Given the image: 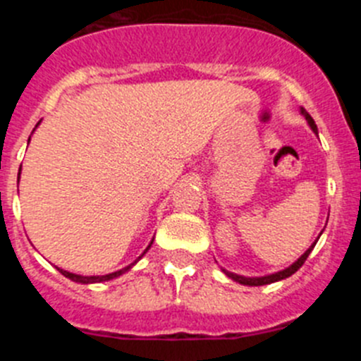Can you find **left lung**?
Returning a JSON list of instances; mask_svg holds the SVG:
<instances>
[{
  "mask_svg": "<svg viewBox=\"0 0 361 361\" xmlns=\"http://www.w3.org/2000/svg\"><path fill=\"white\" fill-rule=\"evenodd\" d=\"M300 114H302V116L305 117V121H307V124H309V126H311L312 132H314L318 135V128H317V124H314V121H312V117L309 116V114L304 110V108H300ZM320 235H322V233H320ZM318 238H320V237H318ZM317 242L318 240L312 242V244L309 245V250L305 251V253L302 255V257H300L298 260H296V262H293L291 266L286 267V269L276 271V273H271V275H266V276H242V275H237V273H231V271H226L224 267H222V271H224V273H226V276H229V279L235 280V282L242 283V286H267V283L280 282V280H283V279H288V276L295 275L296 271H298L300 267L304 266V262H305V260H307L309 253H311L312 247L317 245Z\"/></svg>",
  "mask_w": 361,
  "mask_h": 361,
  "instance_id": "1",
  "label": "left lung"
}]
</instances>
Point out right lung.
<instances>
[{
    "mask_svg": "<svg viewBox=\"0 0 361 361\" xmlns=\"http://www.w3.org/2000/svg\"><path fill=\"white\" fill-rule=\"evenodd\" d=\"M39 123H41V121H39ZM39 123L36 124V128H37V126H39ZM36 128H34V130H36ZM28 141H30V137H28ZM18 183H19V177H18ZM152 244H153V238H152V242H149V244H148V247H146V250L142 251V255H141V257H139V258H137L135 262L130 264V266H126V267H123V269H119V271H114V273H108V275L82 276V275H75V273H70V271L61 269V267H57V271H59V273H61L63 276H66V279H70V280H72V282H78V283H101V282H108V280H114V279H117V276L124 275V273H128V271L132 269V267L135 266V264L139 262V260H141L142 257H145V253L149 250V247H152Z\"/></svg>",
    "mask_w": 361,
    "mask_h": 361,
    "instance_id": "1",
    "label": "right lung"
}]
</instances>
